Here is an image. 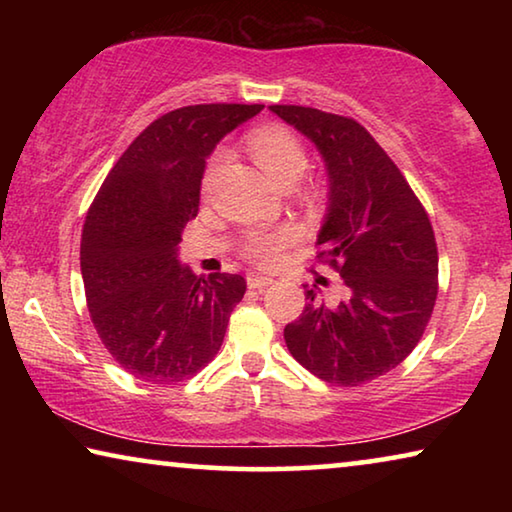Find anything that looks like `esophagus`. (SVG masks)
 Listing matches in <instances>:
<instances>
[{
	"label": "esophagus",
	"mask_w": 512,
	"mask_h": 512,
	"mask_svg": "<svg viewBox=\"0 0 512 512\" xmlns=\"http://www.w3.org/2000/svg\"><path fill=\"white\" fill-rule=\"evenodd\" d=\"M246 282H248V287L250 289H266V287H271L273 284V277H268V275H248L246 277Z\"/></svg>",
	"instance_id": "34e87169"
}]
</instances>
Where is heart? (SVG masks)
<instances>
[{"label": "heart", "instance_id": "obj_1", "mask_svg": "<svg viewBox=\"0 0 512 512\" xmlns=\"http://www.w3.org/2000/svg\"><path fill=\"white\" fill-rule=\"evenodd\" d=\"M248 146L253 151L255 160L259 162L268 176L277 180L280 185H291L293 180L302 176V171L307 167V151L302 142L293 135L289 128L284 126H262L257 131L250 133ZM225 160V153H214L210 162H207L205 187L212 185L216 171L221 169ZM296 239V230L293 228H280V230H255L250 232L244 241V253L248 259H253L259 266H271L280 250L289 246Z\"/></svg>", "mask_w": 512, "mask_h": 512}]
</instances>
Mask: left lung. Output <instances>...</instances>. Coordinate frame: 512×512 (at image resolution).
I'll list each match as a JSON object with an SVG mask.
<instances>
[{"label":"left lung","mask_w":512,"mask_h":512,"mask_svg":"<svg viewBox=\"0 0 512 512\" xmlns=\"http://www.w3.org/2000/svg\"><path fill=\"white\" fill-rule=\"evenodd\" d=\"M316 144L327 169V214L316 244L348 287L325 305L307 289L284 341L300 366L332 386H361L400 366L422 339L438 296L429 216L402 171L350 117L271 106Z\"/></svg>","instance_id":"left-lung-1"}]
</instances>
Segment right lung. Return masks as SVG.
I'll use <instances>...</instances> for the list:
<instances>
[{"label": "right lung", "mask_w": 512, "mask_h": 512, "mask_svg": "<svg viewBox=\"0 0 512 512\" xmlns=\"http://www.w3.org/2000/svg\"><path fill=\"white\" fill-rule=\"evenodd\" d=\"M262 108L167 112L135 137L94 196L81 237L85 298L101 343L135 379H189L221 348L246 280L198 277L178 262V244L198 214L207 155Z\"/></svg>", "instance_id": "right-lung-1"}]
</instances>
